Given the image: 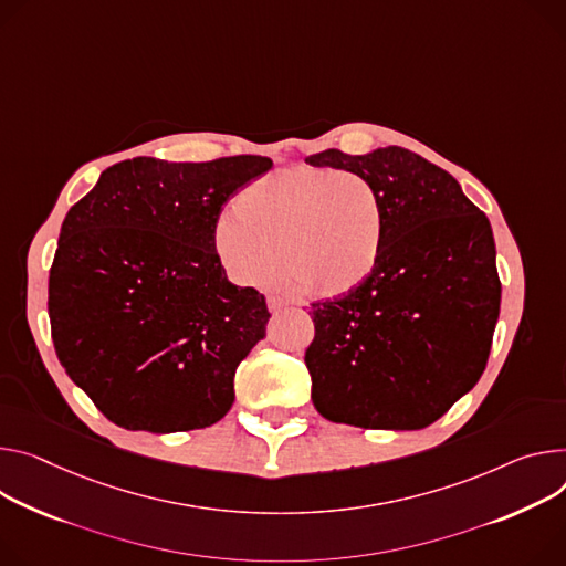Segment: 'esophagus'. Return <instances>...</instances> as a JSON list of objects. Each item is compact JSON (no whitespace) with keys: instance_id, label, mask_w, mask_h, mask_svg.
Instances as JSON below:
<instances>
[{"instance_id":"1","label":"esophagus","mask_w":566,"mask_h":566,"mask_svg":"<svg viewBox=\"0 0 566 566\" xmlns=\"http://www.w3.org/2000/svg\"><path fill=\"white\" fill-rule=\"evenodd\" d=\"M284 306H289V302H286V300H282V297H277V295H271V297H269V310H271L273 314L282 312Z\"/></svg>"}]
</instances>
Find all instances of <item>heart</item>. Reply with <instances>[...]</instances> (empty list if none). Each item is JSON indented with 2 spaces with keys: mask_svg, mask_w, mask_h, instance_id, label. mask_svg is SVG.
<instances>
[{
  "mask_svg": "<svg viewBox=\"0 0 566 566\" xmlns=\"http://www.w3.org/2000/svg\"><path fill=\"white\" fill-rule=\"evenodd\" d=\"M232 210L217 223L214 248L239 284L266 286L286 264L306 293L340 297L379 264L384 205L352 171L286 167L245 185Z\"/></svg>",
  "mask_w": 566,
  "mask_h": 566,
  "instance_id": "1",
  "label": "heart"
}]
</instances>
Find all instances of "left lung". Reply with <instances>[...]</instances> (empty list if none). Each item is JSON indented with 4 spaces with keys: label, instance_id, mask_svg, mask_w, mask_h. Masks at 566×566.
Segmentation results:
<instances>
[{
    "label": "left lung",
    "instance_id": "1",
    "mask_svg": "<svg viewBox=\"0 0 566 566\" xmlns=\"http://www.w3.org/2000/svg\"><path fill=\"white\" fill-rule=\"evenodd\" d=\"M306 163L366 178L386 228L373 275L312 302L316 334L304 364L314 406L338 424L424 429L488 364L501 306L490 221L453 176L401 146L366 156L327 148Z\"/></svg>",
    "mask_w": 566,
    "mask_h": 566
}]
</instances>
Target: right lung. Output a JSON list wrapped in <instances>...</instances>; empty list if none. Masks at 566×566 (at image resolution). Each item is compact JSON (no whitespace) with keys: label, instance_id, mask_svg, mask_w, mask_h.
Returning <instances> with one entry per match:
<instances>
[{"label":"right lung","instance_id":"add662e5","mask_svg":"<svg viewBox=\"0 0 566 566\" xmlns=\"http://www.w3.org/2000/svg\"><path fill=\"white\" fill-rule=\"evenodd\" d=\"M271 158H133L67 212L49 271V321L70 379L117 427L176 433L219 422L234 373L266 336V297L228 280L223 205Z\"/></svg>","mask_w":566,"mask_h":566}]
</instances>
